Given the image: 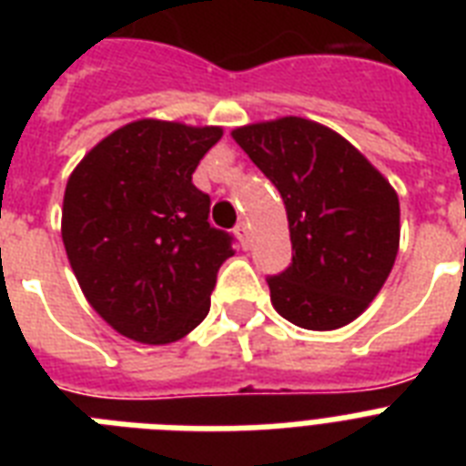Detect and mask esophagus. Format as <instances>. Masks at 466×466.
Returning a JSON list of instances; mask_svg holds the SVG:
<instances>
[{
  "instance_id": "obj_1",
  "label": "esophagus",
  "mask_w": 466,
  "mask_h": 466,
  "mask_svg": "<svg viewBox=\"0 0 466 466\" xmlns=\"http://www.w3.org/2000/svg\"><path fill=\"white\" fill-rule=\"evenodd\" d=\"M234 234L239 237L241 247L247 248L248 247V225H247V222H239V225L234 227Z\"/></svg>"
}]
</instances>
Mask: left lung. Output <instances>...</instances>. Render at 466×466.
<instances>
[{
	"mask_svg": "<svg viewBox=\"0 0 466 466\" xmlns=\"http://www.w3.org/2000/svg\"><path fill=\"white\" fill-rule=\"evenodd\" d=\"M288 210L292 263L268 278L280 317L309 331L358 319L382 290L399 251V198L358 149L314 120L232 130Z\"/></svg>",
	"mask_w": 466,
	"mask_h": 466,
	"instance_id": "left-lung-1",
	"label": "left lung"
}]
</instances>
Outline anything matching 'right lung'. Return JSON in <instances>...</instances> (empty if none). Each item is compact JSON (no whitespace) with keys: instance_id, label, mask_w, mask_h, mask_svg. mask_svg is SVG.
Returning <instances> with one entry per match:
<instances>
[{"instance_id":"add662e5","label":"right lung","mask_w":466,"mask_h":466,"mask_svg":"<svg viewBox=\"0 0 466 466\" xmlns=\"http://www.w3.org/2000/svg\"><path fill=\"white\" fill-rule=\"evenodd\" d=\"M222 127L135 120L72 171L62 241L89 305L137 343H174L210 311L232 237L208 222L193 171Z\"/></svg>"}]
</instances>
